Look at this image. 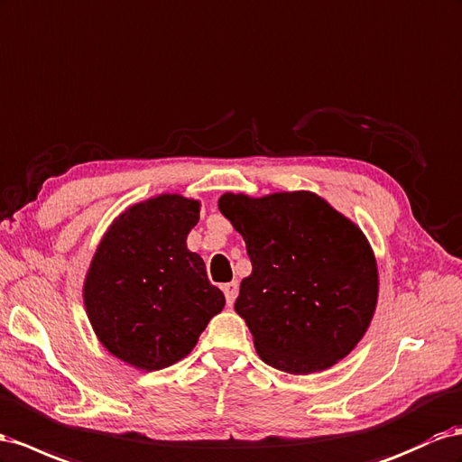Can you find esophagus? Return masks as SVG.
Wrapping results in <instances>:
<instances>
[{"mask_svg":"<svg viewBox=\"0 0 462 462\" xmlns=\"http://www.w3.org/2000/svg\"><path fill=\"white\" fill-rule=\"evenodd\" d=\"M223 293H226V301H227V305L231 307V305L235 303L236 293H239V283H236V282L226 283V285H223Z\"/></svg>","mask_w":462,"mask_h":462,"instance_id":"1","label":"esophagus"}]
</instances>
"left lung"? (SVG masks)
Masks as SVG:
<instances>
[{"label":"left lung","mask_w":462,"mask_h":462,"mask_svg":"<svg viewBox=\"0 0 462 462\" xmlns=\"http://www.w3.org/2000/svg\"><path fill=\"white\" fill-rule=\"evenodd\" d=\"M253 273L235 301L264 364L291 375L332 367L375 313L377 262L361 229L313 192L223 194Z\"/></svg>","instance_id":"obj_1"}]
</instances>
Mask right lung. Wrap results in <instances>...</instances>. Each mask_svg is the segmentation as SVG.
<instances>
[{
    "instance_id": "right-lung-1",
    "label": "right lung",
    "mask_w": 462,
    "mask_h": 462,
    "mask_svg": "<svg viewBox=\"0 0 462 462\" xmlns=\"http://www.w3.org/2000/svg\"><path fill=\"white\" fill-rule=\"evenodd\" d=\"M200 202L161 194L115 219L83 285L98 340L126 364L159 371L189 356L209 319L226 305L186 236Z\"/></svg>"
}]
</instances>
